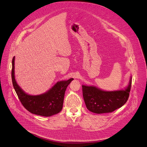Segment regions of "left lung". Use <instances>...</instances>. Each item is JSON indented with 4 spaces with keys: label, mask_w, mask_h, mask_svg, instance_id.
<instances>
[{
    "label": "left lung",
    "mask_w": 147,
    "mask_h": 147,
    "mask_svg": "<svg viewBox=\"0 0 147 147\" xmlns=\"http://www.w3.org/2000/svg\"><path fill=\"white\" fill-rule=\"evenodd\" d=\"M132 80L125 90L105 92L94 86H82L83 96L87 109L97 114L111 113L128 100Z\"/></svg>",
    "instance_id": "obj_1"
}]
</instances>
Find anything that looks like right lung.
<instances>
[{"label":"right lung","instance_id":"right-lung-1","mask_svg":"<svg viewBox=\"0 0 147 147\" xmlns=\"http://www.w3.org/2000/svg\"><path fill=\"white\" fill-rule=\"evenodd\" d=\"M14 60L12 59V81L14 89L22 105L32 114L44 117H49L59 113L63 109L65 90L73 80L57 82L49 91L40 95H28L18 85L14 76Z\"/></svg>","mask_w":147,"mask_h":147}]
</instances>
